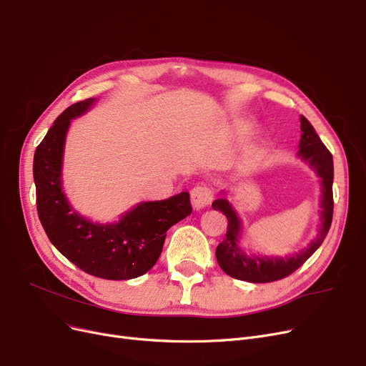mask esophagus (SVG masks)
I'll use <instances>...</instances> for the list:
<instances>
[{"label": "esophagus", "instance_id": "obj_1", "mask_svg": "<svg viewBox=\"0 0 366 366\" xmlns=\"http://www.w3.org/2000/svg\"><path fill=\"white\" fill-rule=\"evenodd\" d=\"M214 200V191L210 187L204 184L196 185L193 189H191V203L196 209H203L209 206Z\"/></svg>", "mask_w": 366, "mask_h": 366}]
</instances>
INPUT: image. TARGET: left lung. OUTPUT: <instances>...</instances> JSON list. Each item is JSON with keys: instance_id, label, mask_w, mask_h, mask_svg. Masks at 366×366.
<instances>
[{"instance_id": "1", "label": "left lung", "mask_w": 366, "mask_h": 366, "mask_svg": "<svg viewBox=\"0 0 366 366\" xmlns=\"http://www.w3.org/2000/svg\"><path fill=\"white\" fill-rule=\"evenodd\" d=\"M301 139L298 156L309 163L320 178L322 196H320V221L319 234L310 244L304 247L295 255L286 258H268V257H247L239 247L242 222L236 214V210L228 203L227 199H218L212 203L215 210L227 217V234L225 239L217 247V259L222 270L234 279L252 282V283H267L280 280L292 274L307 259H309L317 247L328 234L332 214H334V197H332V182H334V162L332 154L323 145L315 127L310 124L304 115H301Z\"/></svg>"}]
</instances>
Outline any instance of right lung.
Listing matches in <instances>:
<instances>
[{
  "instance_id": "1",
  "label": "right lung",
  "mask_w": 366,
  "mask_h": 366,
  "mask_svg": "<svg viewBox=\"0 0 366 366\" xmlns=\"http://www.w3.org/2000/svg\"><path fill=\"white\" fill-rule=\"evenodd\" d=\"M96 99L68 107L49 129L34 156L38 218L50 242L83 272L127 280L145 274L157 262L166 232L193 212L187 191L166 200L142 202L119 222L98 224L76 214L62 189V160L71 120L80 117Z\"/></svg>"
}]
</instances>
